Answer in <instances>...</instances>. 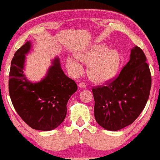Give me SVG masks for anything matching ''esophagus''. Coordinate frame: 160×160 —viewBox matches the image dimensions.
<instances>
[{"label": "esophagus", "mask_w": 160, "mask_h": 160, "mask_svg": "<svg viewBox=\"0 0 160 160\" xmlns=\"http://www.w3.org/2000/svg\"><path fill=\"white\" fill-rule=\"evenodd\" d=\"M78 86H79L81 88H86V85H85V83H84V82H81V83H79V85H78Z\"/></svg>", "instance_id": "obj_1"}]
</instances>
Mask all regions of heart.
I'll return each instance as SVG.
<instances>
[{
	"instance_id": "obj_1",
	"label": "heart",
	"mask_w": 160,
	"mask_h": 160,
	"mask_svg": "<svg viewBox=\"0 0 160 160\" xmlns=\"http://www.w3.org/2000/svg\"><path fill=\"white\" fill-rule=\"evenodd\" d=\"M82 62L89 65L88 77L95 83H104L112 79L121 65V55L116 49H109L105 44L98 43L76 53V58L67 56L66 67L73 77L83 72Z\"/></svg>"
}]
</instances>
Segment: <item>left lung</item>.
I'll list each match as a JSON object with an SVG mask.
<instances>
[{"instance_id":"1","label":"left lung","mask_w":160,"mask_h":160,"mask_svg":"<svg viewBox=\"0 0 160 160\" xmlns=\"http://www.w3.org/2000/svg\"><path fill=\"white\" fill-rule=\"evenodd\" d=\"M151 83L147 57L140 47L134 46L119 75L105 86L92 88L97 123L111 131L133 123L148 101Z\"/></svg>"}]
</instances>
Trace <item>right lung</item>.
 Here are the masks:
<instances>
[{"label":"right lung","instance_id":"right-lung-1","mask_svg":"<svg viewBox=\"0 0 160 160\" xmlns=\"http://www.w3.org/2000/svg\"><path fill=\"white\" fill-rule=\"evenodd\" d=\"M31 42H27L15 52L9 74V94L19 116L34 130L49 131L59 127L66 116L67 102L77 91V85L62 71L56 57L46 76L30 82L23 73L26 56Z\"/></svg>","mask_w":160,"mask_h":160}]
</instances>
